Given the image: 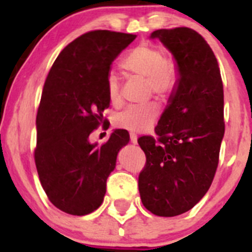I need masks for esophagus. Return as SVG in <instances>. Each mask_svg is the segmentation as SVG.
Returning a JSON list of instances; mask_svg holds the SVG:
<instances>
[{
    "label": "esophagus",
    "mask_w": 252,
    "mask_h": 252,
    "mask_svg": "<svg viewBox=\"0 0 252 252\" xmlns=\"http://www.w3.org/2000/svg\"><path fill=\"white\" fill-rule=\"evenodd\" d=\"M130 141H131V144H138V136H136V134H133L131 133L130 134Z\"/></svg>",
    "instance_id": "1"
}]
</instances>
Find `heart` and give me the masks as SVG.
<instances>
[{"instance_id": "obj_1", "label": "heart", "mask_w": 252, "mask_h": 252, "mask_svg": "<svg viewBox=\"0 0 252 252\" xmlns=\"http://www.w3.org/2000/svg\"><path fill=\"white\" fill-rule=\"evenodd\" d=\"M121 67L129 74L146 79L147 93L158 97L167 95L173 85V77L167 67V56L159 46L142 42L128 52ZM108 100L112 105L121 102V83L117 75L110 74L106 81ZM158 117V108L155 103L145 106H129L119 112L114 118L118 128L131 133H142L154 126Z\"/></svg>"}]
</instances>
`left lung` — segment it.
I'll use <instances>...</instances> for the list:
<instances>
[{"label":"left lung","instance_id":"1","mask_svg":"<svg viewBox=\"0 0 252 252\" xmlns=\"http://www.w3.org/2000/svg\"><path fill=\"white\" fill-rule=\"evenodd\" d=\"M150 39L168 48L177 80L155 128L138 140L146 155L139 175L142 205L159 217L191 210L210 189L224 135L223 84L217 58L199 32L159 29Z\"/></svg>","mask_w":252,"mask_h":252}]
</instances>
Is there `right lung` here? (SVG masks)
Wrapping results in <instances>:
<instances>
[{
	"instance_id": "obj_1",
	"label": "right lung",
	"mask_w": 252,
	"mask_h": 252,
	"mask_svg": "<svg viewBox=\"0 0 252 252\" xmlns=\"http://www.w3.org/2000/svg\"><path fill=\"white\" fill-rule=\"evenodd\" d=\"M135 37L86 32L63 48L48 73L36 116L35 164L48 200L63 212L85 216L100 207L119 150L129 142L124 129H114L101 146L89 135L106 122L112 62Z\"/></svg>"
}]
</instances>
